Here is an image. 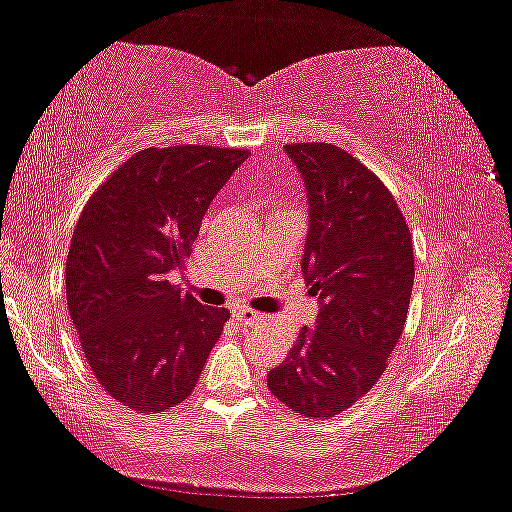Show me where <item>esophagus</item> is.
I'll return each mask as SVG.
<instances>
[{
  "mask_svg": "<svg viewBox=\"0 0 512 512\" xmlns=\"http://www.w3.org/2000/svg\"><path fill=\"white\" fill-rule=\"evenodd\" d=\"M232 316H235L237 323H239V325H244V327H250V325H255L257 320H262V314H257V311L248 309V307H239V309H235V311H232Z\"/></svg>",
  "mask_w": 512,
  "mask_h": 512,
  "instance_id": "1",
  "label": "esophagus"
}]
</instances>
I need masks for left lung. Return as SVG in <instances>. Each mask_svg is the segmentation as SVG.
Segmentation results:
<instances>
[{
  "mask_svg": "<svg viewBox=\"0 0 512 512\" xmlns=\"http://www.w3.org/2000/svg\"><path fill=\"white\" fill-rule=\"evenodd\" d=\"M309 198L302 271L320 300L316 327L266 384L305 418H336L384 375L404 332L415 277L413 237L388 187L336 144H287Z\"/></svg>",
  "mask_w": 512,
  "mask_h": 512,
  "instance_id": "left-lung-1",
  "label": "left lung"
}]
</instances>
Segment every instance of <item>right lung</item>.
<instances>
[{
    "mask_svg": "<svg viewBox=\"0 0 512 512\" xmlns=\"http://www.w3.org/2000/svg\"><path fill=\"white\" fill-rule=\"evenodd\" d=\"M246 149L185 144L131 155L94 189L65 266L85 359L112 400L144 415L192 395L230 320L169 277L185 268L212 198Z\"/></svg>",
    "mask_w": 512,
    "mask_h": 512,
    "instance_id": "right-lung-1",
    "label": "right lung"
}]
</instances>
